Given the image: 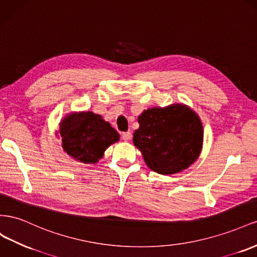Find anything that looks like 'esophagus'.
Listing matches in <instances>:
<instances>
[{"instance_id":"esophagus-1","label":"esophagus","mask_w":257,"mask_h":257,"mask_svg":"<svg viewBox=\"0 0 257 257\" xmlns=\"http://www.w3.org/2000/svg\"><path fill=\"white\" fill-rule=\"evenodd\" d=\"M121 138H122L123 141H129L130 139H131V134L129 133V131H127V133H123L121 135Z\"/></svg>"}]
</instances>
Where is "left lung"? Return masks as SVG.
Instances as JSON below:
<instances>
[{
  "mask_svg": "<svg viewBox=\"0 0 257 257\" xmlns=\"http://www.w3.org/2000/svg\"><path fill=\"white\" fill-rule=\"evenodd\" d=\"M138 121L140 127L134 134V144L153 171L165 175L178 173L199 157L202 123L187 105L177 103L145 109Z\"/></svg>",
  "mask_w": 257,
  "mask_h": 257,
  "instance_id": "1",
  "label": "left lung"
}]
</instances>
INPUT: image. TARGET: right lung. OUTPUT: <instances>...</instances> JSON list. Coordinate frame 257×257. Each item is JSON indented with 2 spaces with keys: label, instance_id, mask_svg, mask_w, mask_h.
Returning <instances> with one entry per match:
<instances>
[{
  "label": "right lung",
  "instance_id": "add662e5",
  "mask_svg": "<svg viewBox=\"0 0 257 257\" xmlns=\"http://www.w3.org/2000/svg\"><path fill=\"white\" fill-rule=\"evenodd\" d=\"M59 135L65 153L84 164H96L119 135L102 117L92 112L71 113L60 122Z\"/></svg>",
  "mask_w": 257,
  "mask_h": 257
}]
</instances>
